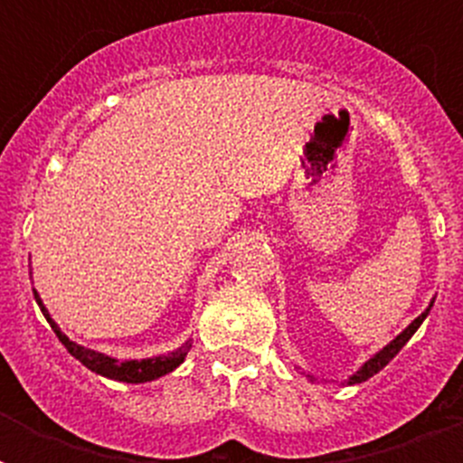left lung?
<instances>
[{
  "mask_svg": "<svg viewBox=\"0 0 463 463\" xmlns=\"http://www.w3.org/2000/svg\"><path fill=\"white\" fill-rule=\"evenodd\" d=\"M432 303H435V300H430V305H428V307H425V312H420V315H418L416 319H413V322H411L409 326H406V329L402 331V334H399V336L392 338V341H389V344L384 345V348H382V351H377V353H374V355H373V358L365 360V363H363V365L358 367V373H353L351 377H348V380H345V384H360V382H367V380H370V377H373V374L380 373L382 367L387 365L389 360L394 358L396 353L402 351L403 345L409 344V338L413 336V334H416L418 326H420V324H423L425 317L430 315ZM307 377H309V374H307Z\"/></svg>",
  "mask_w": 463,
  "mask_h": 463,
  "instance_id": "obj_1",
  "label": "left lung"
}]
</instances>
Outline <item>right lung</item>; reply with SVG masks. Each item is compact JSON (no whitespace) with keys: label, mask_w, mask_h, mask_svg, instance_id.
Listing matches in <instances>:
<instances>
[{"label":"right lung","mask_w":463,"mask_h":463,"mask_svg":"<svg viewBox=\"0 0 463 463\" xmlns=\"http://www.w3.org/2000/svg\"><path fill=\"white\" fill-rule=\"evenodd\" d=\"M33 296H35V303L40 305L43 315H45L47 324L52 326V331L57 334V338L61 341V345L67 348L71 355H74L81 365H86L90 373L100 374V377H108V380L115 382H127V384H141V382H154L163 374L173 373L175 367H180L187 358L189 348H192V338H187L180 348H175L167 355H154V358H141V360H118L112 355H105L100 351H93V348H86V345L76 344V341H69L67 334H61V329L57 326L47 307L40 300L38 290L33 288Z\"/></svg>","instance_id":"add662e5"}]
</instances>
